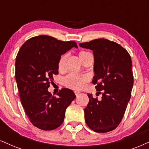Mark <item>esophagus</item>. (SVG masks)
<instances>
[{"label": "esophagus", "mask_w": 149, "mask_h": 149, "mask_svg": "<svg viewBox=\"0 0 149 149\" xmlns=\"http://www.w3.org/2000/svg\"><path fill=\"white\" fill-rule=\"evenodd\" d=\"M79 93H80L79 91H74V94L76 95H78L79 94Z\"/></svg>", "instance_id": "esophagus-1"}]
</instances>
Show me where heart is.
Listing matches in <instances>:
<instances>
[{
  "instance_id": "1",
  "label": "heart",
  "mask_w": 149,
  "mask_h": 149,
  "mask_svg": "<svg viewBox=\"0 0 149 149\" xmlns=\"http://www.w3.org/2000/svg\"><path fill=\"white\" fill-rule=\"evenodd\" d=\"M91 54L86 51H81L79 54V56L82 61H84L86 57ZM68 58V54H64L61 56L58 63V70H61L63 69L64 65H65V61ZM89 78L87 75L81 74H76V73H70L65 77L63 79V85L69 88L74 90H81L84 87L85 84L88 81Z\"/></svg>"
}]
</instances>
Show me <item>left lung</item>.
Returning <instances> with one entry per match:
<instances>
[{
  "label": "left lung",
  "instance_id": "1",
  "mask_svg": "<svg viewBox=\"0 0 149 149\" xmlns=\"http://www.w3.org/2000/svg\"><path fill=\"white\" fill-rule=\"evenodd\" d=\"M93 51L95 75L93 83L102 100L88 94L89 102L84 108L88 126L97 133L115 129L124 117L133 86L132 61L127 50L115 42L97 38L79 43Z\"/></svg>",
  "mask_w": 149,
  "mask_h": 149
}]
</instances>
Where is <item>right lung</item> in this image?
I'll use <instances>...</instances> for the list:
<instances>
[{
    "instance_id": "right-lung-1",
    "label": "right lung",
    "mask_w": 149,
    "mask_h": 149,
    "mask_svg": "<svg viewBox=\"0 0 149 149\" xmlns=\"http://www.w3.org/2000/svg\"><path fill=\"white\" fill-rule=\"evenodd\" d=\"M73 47H77L74 41L40 35L25 41L16 56L15 78L21 104L30 122L41 130L61 125L66 108L76 97L68 88L60 90L58 97L47 91L53 75L58 73L61 55Z\"/></svg>"
}]
</instances>
